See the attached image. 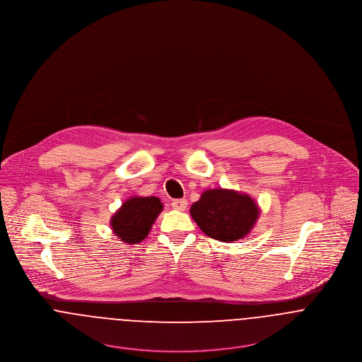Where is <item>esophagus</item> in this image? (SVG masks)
<instances>
[{"label":"esophagus","instance_id":"34e87169","mask_svg":"<svg viewBox=\"0 0 362 362\" xmlns=\"http://www.w3.org/2000/svg\"><path fill=\"white\" fill-rule=\"evenodd\" d=\"M172 208L176 209V211H185L187 208V201L185 198H180V199H173L170 202Z\"/></svg>","mask_w":362,"mask_h":362}]
</instances>
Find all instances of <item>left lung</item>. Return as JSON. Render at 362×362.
I'll return each instance as SVG.
<instances>
[{
    "label": "left lung",
    "mask_w": 362,
    "mask_h": 362,
    "mask_svg": "<svg viewBox=\"0 0 362 362\" xmlns=\"http://www.w3.org/2000/svg\"><path fill=\"white\" fill-rule=\"evenodd\" d=\"M190 214L204 234L220 242H234L252 231L259 209L247 194L211 189L192 204Z\"/></svg>",
    "instance_id": "left-lung-1"
}]
</instances>
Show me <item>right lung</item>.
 Wrapping results in <instances>:
<instances>
[{
	"instance_id": "right-lung-1",
	"label": "right lung",
	"mask_w": 362,
	"mask_h": 362,
	"mask_svg": "<svg viewBox=\"0 0 362 362\" xmlns=\"http://www.w3.org/2000/svg\"><path fill=\"white\" fill-rule=\"evenodd\" d=\"M161 211L163 204L157 197H131L112 216V231L120 240L135 245L149 235Z\"/></svg>"
}]
</instances>
